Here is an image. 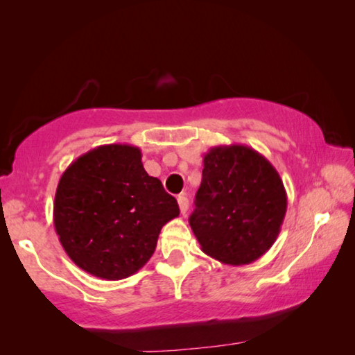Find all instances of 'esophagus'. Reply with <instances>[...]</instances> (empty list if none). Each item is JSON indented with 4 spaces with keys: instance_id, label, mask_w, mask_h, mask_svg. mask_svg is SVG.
<instances>
[{
    "instance_id": "34e87169",
    "label": "esophagus",
    "mask_w": 355,
    "mask_h": 355,
    "mask_svg": "<svg viewBox=\"0 0 355 355\" xmlns=\"http://www.w3.org/2000/svg\"><path fill=\"white\" fill-rule=\"evenodd\" d=\"M177 202H178V207H180V211H182V214H184L186 211H188V207H189L188 197H186V196H178Z\"/></svg>"
}]
</instances>
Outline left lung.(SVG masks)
Instances as JSON below:
<instances>
[{"mask_svg": "<svg viewBox=\"0 0 355 355\" xmlns=\"http://www.w3.org/2000/svg\"><path fill=\"white\" fill-rule=\"evenodd\" d=\"M286 191L275 167L248 146H218L203 156L189 225L202 250L232 266L255 261L277 239Z\"/></svg>", "mask_w": 355, "mask_h": 355, "instance_id": "left-lung-1", "label": "left lung"}]
</instances>
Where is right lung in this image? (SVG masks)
I'll list each match as a JSON object with an SVG mask.
<instances>
[{"mask_svg": "<svg viewBox=\"0 0 355 355\" xmlns=\"http://www.w3.org/2000/svg\"><path fill=\"white\" fill-rule=\"evenodd\" d=\"M141 150L107 144L81 155L58 183L53 222L65 254L105 280L136 274L180 208L142 166Z\"/></svg>", "mask_w": 355, "mask_h": 355, "instance_id": "right-lung-1", "label": "right lung"}]
</instances>
